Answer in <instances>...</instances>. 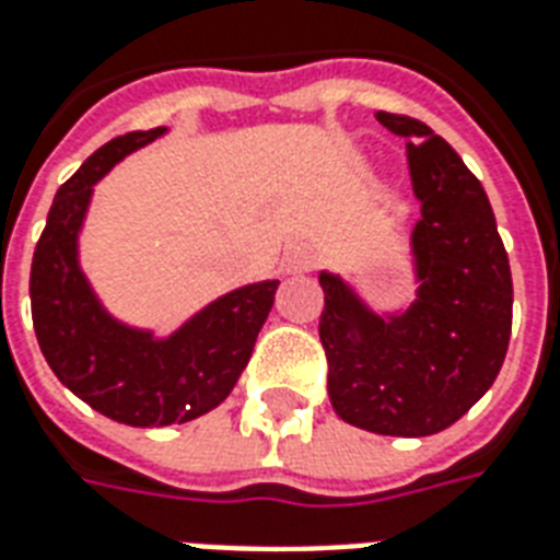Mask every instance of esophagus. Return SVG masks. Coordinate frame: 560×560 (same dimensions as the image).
Returning <instances> with one entry per match:
<instances>
[{
	"mask_svg": "<svg viewBox=\"0 0 560 560\" xmlns=\"http://www.w3.org/2000/svg\"><path fill=\"white\" fill-rule=\"evenodd\" d=\"M311 264H314V252L305 243H296L284 252V270L288 272H305L311 270Z\"/></svg>",
	"mask_w": 560,
	"mask_h": 560,
	"instance_id": "1",
	"label": "esophagus"
}]
</instances>
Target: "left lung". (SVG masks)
<instances>
[{
	"label": "left lung",
	"mask_w": 560,
	"mask_h": 560,
	"mask_svg": "<svg viewBox=\"0 0 560 560\" xmlns=\"http://www.w3.org/2000/svg\"><path fill=\"white\" fill-rule=\"evenodd\" d=\"M408 140L420 220L408 237L413 299L378 308L337 270H319L328 399L349 425L390 438L450 429L497 382L514 284L485 187L420 119L378 110Z\"/></svg>",
	"instance_id": "8db88e82"
}]
</instances>
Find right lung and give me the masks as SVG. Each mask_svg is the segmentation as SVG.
Segmentation results:
<instances>
[{"mask_svg":"<svg viewBox=\"0 0 560 560\" xmlns=\"http://www.w3.org/2000/svg\"><path fill=\"white\" fill-rule=\"evenodd\" d=\"M170 128L131 131L96 149L55 194L32 261V319L46 364L81 402L110 420L161 429L213 411L249 364L279 279L249 281L161 335L102 302L81 267V232L93 190L131 152Z\"/></svg>","mask_w":560,"mask_h":560,"instance_id":"obj_1","label":"right lung"}]
</instances>
